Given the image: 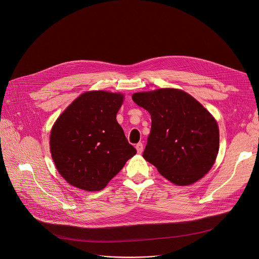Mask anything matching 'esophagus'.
<instances>
[{
  "instance_id": "34e87169",
  "label": "esophagus",
  "mask_w": 259,
  "mask_h": 259,
  "mask_svg": "<svg viewBox=\"0 0 259 259\" xmlns=\"http://www.w3.org/2000/svg\"><path fill=\"white\" fill-rule=\"evenodd\" d=\"M135 147H136V150H137V153H138V154H141V153H142V151H143V144H142L141 142L137 143Z\"/></svg>"
}]
</instances>
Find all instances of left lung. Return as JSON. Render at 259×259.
<instances>
[{
    "mask_svg": "<svg viewBox=\"0 0 259 259\" xmlns=\"http://www.w3.org/2000/svg\"><path fill=\"white\" fill-rule=\"evenodd\" d=\"M132 99L152 118L143 158L177 186L202 178L213 166L219 149L218 126L208 110L177 89L135 93Z\"/></svg>",
    "mask_w": 259,
    "mask_h": 259,
    "instance_id": "left-lung-1",
    "label": "left lung"
}]
</instances>
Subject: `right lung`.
I'll list each match as a JSON object with an SVG mask.
<instances>
[{
	"label": "right lung",
	"instance_id": "right-lung-1",
	"mask_svg": "<svg viewBox=\"0 0 259 259\" xmlns=\"http://www.w3.org/2000/svg\"><path fill=\"white\" fill-rule=\"evenodd\" d=\"M123 98L119 93L86 92L54 124L50 135L52 159L71 186L100 191L136 154L116 119Z\"/></svg>",
	"mask_w": 259,
	"mask_h": 259
}]
</instances>
